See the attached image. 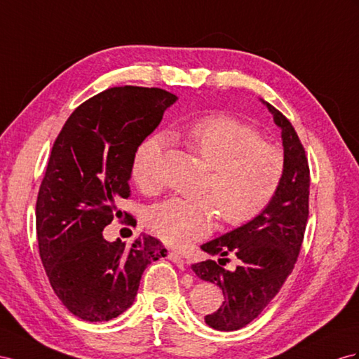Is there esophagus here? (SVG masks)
<instances>
[{"label":"esophagus","instance_id":"esophagus-1","mask_svg":"<svg viewBox=\"0 0 359 359\" xmlns=\"http://www.w3.org/2000/svg\"><path fill=\"white\" fill-rule=\"evenodd\" d=\"M168 259H170L171 262H174V264H176V265H177V267H179L180 270H183V269H185V267H187V264H185V261H183V258H182V256H180L179 253H176V252H170V253H168Z\"/></svg>","mask_w":359,"mask_h":359}]
</instances>
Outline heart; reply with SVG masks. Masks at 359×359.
<instances>
[{"label":"heart","instance_id":"obj_1","mask_svg":"<svg viewBox=\"0 0 359 359\" xmlns=\"http://www.w3.org/2000/svg\"><path fill=\"white\" fill-rule=\"evenodd\" d=\"M182 141L210 168L205 197L170 198L154 206L147 222L161 240L187 247L214 227L219 214L227 226H241L261 215L278 194L285 158L278 145L261 140L253 127L229 115H208L191 123ZM163 140L151 136L137 147L132 177L145 194L161 188Z\"/></svg>","mask_w":359,"mask_h":359}]
</instances>
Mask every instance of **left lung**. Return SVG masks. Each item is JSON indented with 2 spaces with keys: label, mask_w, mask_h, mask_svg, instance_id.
I'll return each mask as SVG.
<instances>
[{
  "label": "left lung",
  "mask_w": 359,
  "mask_h": 359,
  "mask_svg": "<svg viewBox=\"0 0 359 359\" xmlns=\"http://www.w3.org/2000/svg\"><path fill=\"white\" fill-rule=\"evenodd\" d=\"M276 126L282 130L285 172L278 194L261 215L201 245L218 262L192 264L200 279L217 283L224 302L205 317L217 330H238L258 317L279 292L297 261L309 214V167L305 149L291 123L267 101ZM232 252L241 265L229 272L221 267Z\"/></svg>",
  "instance_id": "1"
}]
</instances>
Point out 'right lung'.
I'll return each mask as SVG.
<instances>
[{
    "label": "right lung",
    "instance_id": "obj_1",
    "mask_svg": "<svg viewBox=\"0 0 359 359\" xmlns=\"http://www.w3.org/2000/svg\"><path fill=\"white\" fill-rule=\"evenodd\" d=\"M177 97L159 88L119 86L80 104L54 141L36 201L39 255L63 305L86 321H109L132 306L147 265L167 256L141 235L127 247L103 229L130 197L137 147ZM133 222V217L130 218Z\"/></svg>",
    "mask_w": 359,
    "mask_h": 359
}]
</instances>
